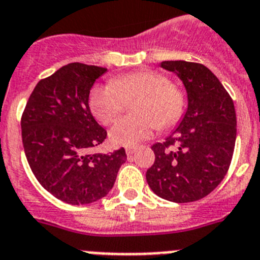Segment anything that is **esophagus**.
I'll return each mask as SVG.
<instances>
[{
	"label": "esophagus",
	"instance_id": "34e87169",
	"mask_svg": "<svg viewBox=\"0 0 260 260\" xmlns=\"http://www.w3.org/2000/svg\"><path fill=\"white\" fill-rule=\"evenodd\" d=\"M135 152H136V148H135V146H128V148H125L127 155H132Z\"/></svg>",
	"mask_w": 260,
	"mask_h": 260
}]
</instances>
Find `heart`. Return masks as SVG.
<instances>
[{
    "label": "heart",
    "instance_id": "1",
    "mask_svg": "<svg viewBox=\"0 0 260 260\" xmlns=\"http://www.w3.org/2000/svg\"><path fill=\"white\" fill-rule=\"evenodd\" d=\"M135 99L132 111L136 116L123 117L111 128L110 137L116 145L133 146L150 139L157 127L177 123L186 107L184 92L154 71L133 72L96 85L90 91L89 105L94 116L108 125Z\"/></svg>",
    "mask_w": 260,
    "mask_h": 260
}]
</instances>
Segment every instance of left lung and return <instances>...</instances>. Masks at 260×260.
Masks as SVG:
<instances>
[{"label":"left lung","instance_id":"8db88e82","mask_svg":"<svg viewBox=\"0 0 260 260\" xmlns=\"http://www.w3.org/2000/svg\"><path fill=\"white\" fill-rule=\"evenodd\" d=\"M187 90L188 107L178 128L152 146L155 161L146 171L153 192L174 203L211 193L229 170L237 136L233 99L208 68L198 62L162 61Z\"/></svg>","mask_w":260,"mask_h":260}]
</instances>
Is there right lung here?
<instances>
[{
	"instance_id": "add662e5",
	"label": "right lung",
	"mask_w": 260,
	"mask_h": 260,
	"mask_svg": "<svg viewBox=\"0 0 260 260\" xmlns=\"http://www.w3.org/2000/svg\"><path fill=\"white\" fill-rule=\"evenodd\" d=\"M106 68L72 62L38 82L22 114V143L36 179L68 204L105 198L127 159L124 148L89 152L107 137L89 107V94Z\"/></svg>"
}]
</instances>
